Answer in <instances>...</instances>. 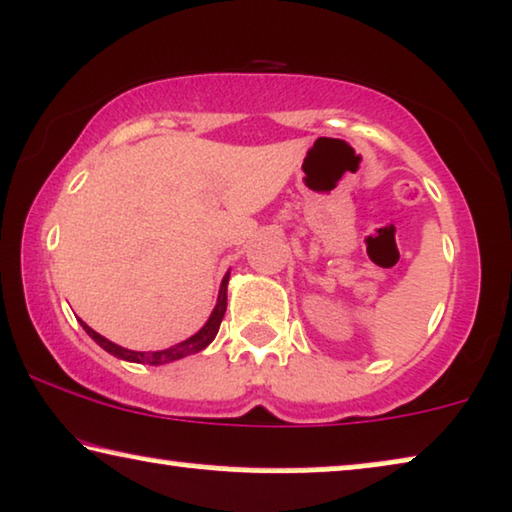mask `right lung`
<instances>
[{
	"label": "right lung",
	"instance_id": "right-lung-1",
	"mask_svg": "<svg viewBox=\"0 0 512 512\" xmlns=\"http://www.w3.org/2000/svg\"><path fill=\"white\" fill-rule=\"evenodd\" d=\"M228 279H230V272H226V277H223L221 282V289H219V300H216V307L212 310V314H209L207 324L200 328L198 333L191 335V338L179 342V345H172L167 349H160V352H132V349H125L121 345H116V342H111L107 338H102L100 333H95L93 328H90L88 324H83V331H86L90 338H93L97 345H100L102 349H107L109 354L118 356V359L123 361H132V363H149V366H163V363H170V361H177V359H184V356H191V354H198L205 349L209 342H212L216 338V333H219V326H221V319L223 314H226V291H228Z\"/></svg>",
	"mask_w": 512,
	"mask_h": 512
}]
</instances>
